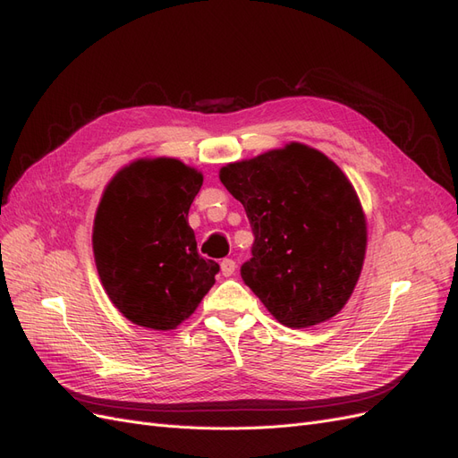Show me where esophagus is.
I'll use <instances>...</instances> for the list:
<instances>
[{
    "instance_id": "obj_1",
    "label": "esophagus",
    "mask_w": 458,
    "mask_h": 458,
    "mask_svg": "<svg viewBox=\"0 0 458 458\" xmlns=\"http://www.w3.org/2000/svg\"><path fill=\"white\" fill-rule=\"evenodd\" d=\"M219 266H221V273H224L225 276H231L234 273V269H237V263H234V259H231V258L221 259Z\"/></svg>"
}]
</instances>
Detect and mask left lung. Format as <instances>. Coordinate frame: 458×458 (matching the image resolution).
<instances>
[{
  "instance_id": "8db88e82",
  "label": "left lung",
  "mask_w": 458,
  "mask_h": 458,
  "mask_svg": "<svg viewBox=\"0 0 458 458\" xmlns=\"http://www.w3.org/2000/svg\"><path fill=\"white\" fill-rule=\"evenodd\" d=\"M254 233L244 284L290 328L335 317L361 275L367 224L348 177L300 143L221 168Z\"/></svg>"
}]
</instances>
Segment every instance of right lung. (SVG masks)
Returning <instances> with one entry per match:
<instances>
[{
  "instance_id": "right-lung-1",
  "label": "right lung",
  "mask_w": 458,
  "mask_h": 458,
  "mask_svg": "<svg viewBox=\"0 0 458 458\" xmlns=\"http://www.w3.org/2000/svg\"><path fill=\"white\" fill-rule=\"evenodd\" d=\"M202 174L175 158L137 160L103 192L93 224L97 271L131 323L172 330L197 310L219 266L197 250L189 208Z\"/></svg>"
}]
</instances>
